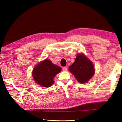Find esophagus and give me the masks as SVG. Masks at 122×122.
<instances>
[{
	"instance_id": "1",
	"label": "esophagus",
	"mask_w": 122,
	"mask_h": 122,
	"mask_svg": "<svg viewBox=\"0 0 122 122\" xmlns=\"http://www.w3.org/2000/svg\"><path fill=\"white\" fill-rule=\"evenodd\" d=\"M63 71H66L67 70V67H63Z\"/></svg>"
}]
</instances>
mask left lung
<instances>
[{"instance_id": "left-lung-1", "label": "left lung", "mask_w": 122, "mask_h": 122, "mask_svg": "<svg viewBox=\"0 0 122 122\" xmlns=\"http://www.w3.org/2000/svg\"><path fill=\"white\" fill-rule=\"evenodd\" d=\"M69 70L81 83L87 82L95 73L93 63L82 54H77L74 62L70 66Z\"/></svg>"}]
</instances>
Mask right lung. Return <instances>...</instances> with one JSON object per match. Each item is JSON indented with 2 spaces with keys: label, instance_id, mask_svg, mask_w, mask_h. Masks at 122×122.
<instances>
[{
  "label": "right lung",
  "instance_id": "right-lung-1",
  "mask_svg": "<svg viewBox=\"0 0 122 122\" xmlns=\"http://www.w3.org/2000/svg\"><path fill=\"white\" fill-rule=\"evenodd\" d=\"M61 70L60 67L54 65L48 60H45L36 66L32 74L36 83L46 87L51 86L54 83L53 78Z\"/></svg>",
  "mask_w": 122,
  "mask_h": 122
}]
</instances>
